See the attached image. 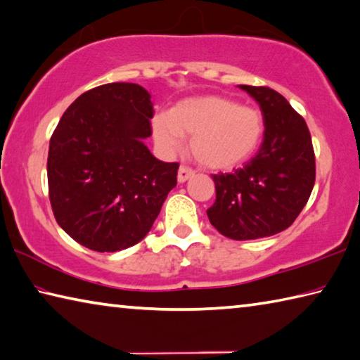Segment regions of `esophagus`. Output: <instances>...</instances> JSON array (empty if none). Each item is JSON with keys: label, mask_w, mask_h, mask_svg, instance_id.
Returning <instances> with one entry per match:
<instances>
[{"label": "esophagus", "mask_w": 360, "mask_h": 360, "mask_svg": "<svg viewBox=\"0 0 360 360\" xmlns=\"http://www.w3.org/2000/svg\"><path fill=\"white\" fill-rule=\"evenodd\" d=\"M193 176H195V172H193V169L187 168V167H181V168H179V172H178V182H179V184H184L186 181H188L191 178H193Z\"/></svg>", "instance_id": "34e87169"}]
</instances>
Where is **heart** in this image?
I'll return each instance as SVG.
<instances>
[{"label": "heart", "instance_id": "obj_1", "mask_svg": "<svg viewBox=\"0 0 360 360\" xmlns=\"http://www.w3.org/2000/svg\"><path fill=\"white\" fill-rule=\"evenodd\" d=\"M153 136L163 154H173L191 136L195 160L212 169H230L257 153L264 135L259 110L220 96H195L179 101L168 113L154 115Z\"/></svg>", "mask_w": 360, "mask_h": 360}]
</instances>
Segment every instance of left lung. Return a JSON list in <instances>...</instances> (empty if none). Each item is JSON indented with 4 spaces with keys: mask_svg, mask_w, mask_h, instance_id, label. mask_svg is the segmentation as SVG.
I'll list each match as a JSON object with an SVG mask.
<instances>
[{
    "mask_svg": "<svg viewBox=\"0 0 360 360\" xmlns=\"http://www.w3.org/2000/svg\"><path fill=\"white\" fill-rule=\"evenodd\" d=\"M239 88L252 96L264 120L263 143L244 168L214 174L215 202L211 225L234 240L274 236L302 211L315 186V153L304 117L277 91Z\"/></svg>",
    "mask_w": 360,
    "mask_h": 360,
    "instance_id": "8db88e82",
    "label": "left lung"
}]
</instances>
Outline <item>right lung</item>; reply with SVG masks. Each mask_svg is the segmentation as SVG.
Returning <instances> with one entry per match:
<instances>
[{"label":"right lung","instance_id":"add662e5","mask_svg":"<svg viewBox=\"0 0 360 360\" xmlns=\"http://www.w3.org/2000/svg\"><path fill=\"white\" fill-rule=\"evenodd\" d=\"M154 115L151 94L135 83L83 93L50 140L47 176L55 219L78 244L120 252L151 230L178 163L158 160L145 145Z\"/></svg>","mask_w":360,"mask_h":360}]
</instances>
